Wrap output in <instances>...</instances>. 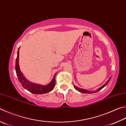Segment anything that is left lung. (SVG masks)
<instances>
[{"mask_svg": "<svg viewBox=\"0 0 126 126\" xmlns=\"http://www.w3.org/2000/svg\"><path fill=\"white\" fill-rule=\"evenodd\" d=\"M111 78V77H110V79L108 80H107V81L106 82V83H105V84H104V85H102V86L100 87V88H99V89H97V90H96V91H89V90H85V89H81V88H78V87H77V86H76L75 85H74V88L75 89V90H78V91H79L80 93H84V94H93V93H96V92H98V91H100V90H101V89H102V88H104L105 86H106V85H107V84L109 83V81H110V80Z\"/></svg>", "mask_w": 126, "mask_h": 126, "instance_id": "left-lung-1", "label": "left lung"}]
</instances>
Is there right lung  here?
I'll return each instance as SVG.
<instances>
[{"mask_svg":"<svg viewBox=\"0 0 126 126\" xmlns=\"http://www.w3.org/2000/svg\"><path fill=\"white\" fill-rule=\"evenodd\" d=\"M19 49L20 47L18 49L17 58L16 59L15 70L16 73V75L18 77V79H19L20 83L21 84L22 86L25 89H27V90H28L30 92H31L32 94H42L48 93L49 91L53 90L56 85L55 77L56 73L54 75L53 78L52 79V81L46 85H40V84L32 83V82L29 81L24 76V75L22 74L19 67Z\"/></svg>","mask_w":126,"mask_h":126,"instance_id":"add662e5","label":"right lung"}]
</instances>
